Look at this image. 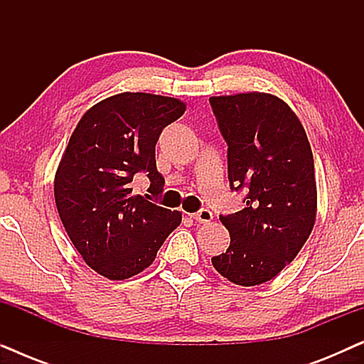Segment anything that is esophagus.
<instances>
[{
	"instance_id": "34e87169",
	"label": "esophagus",
	"mask_w": 364,
	"mask_h": 364,
	"mask_svg": "<svg viewBox=\"0 0 364 364\" xmlns=\"http://www.w3.org/2000/svg\"><path fill=\"white\" fill-rule=\"evenodd\" d=\"M191 217H192L196 222H198V223H208V222H210L212 218H213L212 212L208 210V208H200V210H198V212L192 213Z\"/></svg>"
}]
</instances>
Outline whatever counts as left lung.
Masks as SVG:
<instances>
[{"instance_id": "left-lung-1", "label": "left lung", "mask_w": 364, "mask_h": 364, "mask_svg": "<svg viewBox=\"0 0 364 364\" xmlns=\"http://www.w3.org/2000/svg\"><path fill=\"white\" fill-rule=\"evenodd\" d=\"M210 106L228 147L230 188L247 203L220 215L230 245L212 265L237 285H260L298 255L315 225L311 147L300 119L272 94L210 97Z\"/></svg>"}]
</instances>
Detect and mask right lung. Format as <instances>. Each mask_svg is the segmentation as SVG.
I'll use <instances>...</instances> for the list:
<instances>
[{
	"label": "right lung",
	"instance_id": "1",
	"mask_svg": "<svg viewBox=\"0 0 364 364\" xmlns=\"http://www.w3.org/2000/svg\"><path fill=\"white\" fill-rule=\"evenodd\" d=\"M183 111L178 99L122 92L89 109L69 139L54 178L56 207L84 262L109 280L141 273L181 225V212L134 196L132 181L146 173L149 192L162 193L156 144Z\"/></svg>",
	"mask_w": 364,
	"mask_h": 364
}]
</instances>
